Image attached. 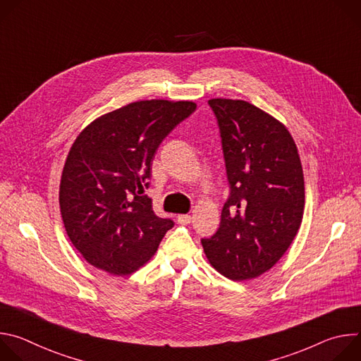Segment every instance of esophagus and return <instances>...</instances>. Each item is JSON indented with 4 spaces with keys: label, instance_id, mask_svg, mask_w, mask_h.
Instances as JSON below:
<instances>
[{
    "label": "esophagus",
    "instance_id": "34e87169",
    "mask_svg": "<svg viewBox=\"0 0 361 361\" xmlns=\"http://www.w3.org/2000/svg\"><path fill=\"white\" fill-rule=\"evenodd\" d=\"M177 221H178V224L187 226V224L191 223V216H188V214H180V216H177Z\"/></svg>",
    "mask_w": 361,
    "mask_h": 361
}]
</instances>
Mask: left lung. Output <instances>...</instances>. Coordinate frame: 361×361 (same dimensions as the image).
I'll use <instances>...</instances> for the list:
<instances>
[{
    "instance_id": "left-lung-1",
    "label": "left lung",
    "mask_w": 361,
    "mask_h": 361,
    "mask_svg": "<svg viewBox=\"0 0 361 361\" xmlns=\"http://www.w3.org/2000/svg\"><path fill=\"white\" fill-rule=\"evenodd\" d=\"M220 128L230 194L220 227L201 238L212 266L231 280L270 270L293 243L304 213V177L293 137L243 99L209 101Z\"/></svg>"
}]
</instances>
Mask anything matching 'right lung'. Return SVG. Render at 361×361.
<instances>
[{
  "label": "right lung",
  "instance_id": "1",
  "mask_svg": "<svg viewBox=\"0 0 361 361\" xmlns=\"http://www.w3.org/2000/svg\"><path fill=\"white\" fill-rule=\"evenodd\" d=\"M197 106L145 99L101 116L74 141L63 170L60 209L74 247L94 267L134 273L157 251L171 219L154 214L151 161L163 140Z\"/></svg>",
  "mask_w": 361,
  "mask_h": 361
}]
</instances>
